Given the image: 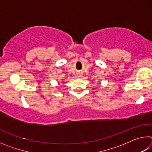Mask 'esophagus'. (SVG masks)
Listing matches in <instances>:
<instances>
[{"mask_svg": "<svg viewBox=\"0 0 152 152\" xmlns=\"http://www.w3.org/2000/svg\"><path fill=\"white\" fill-rule=\"evenodd\" d=\"M82 76V74L81 73H79L78 74V77H79V78H80V77Z\"/></svg>", "mask_w": 152, "mask_h": 152, "instance_id": "1", "label": "esophagus"}]
</instances>
